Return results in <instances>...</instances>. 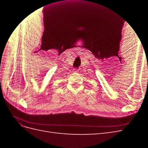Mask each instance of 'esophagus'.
<instances>
[{
  "label": "esophagus",
  "instance_id": "1",
  "mask_svg": "<svg viewBox=\"0 0 148 148\" xmlns=\"http://www.w3.org/2000/svg\"><path fill=\"white\" fill-rule=\"evenodd\" d=\"M73 71V72H74V73H77L79 70H78V69H74Z\"/></svg>",
  "mask_w": 148,
  "mask_h": 148
}]
</instances>
